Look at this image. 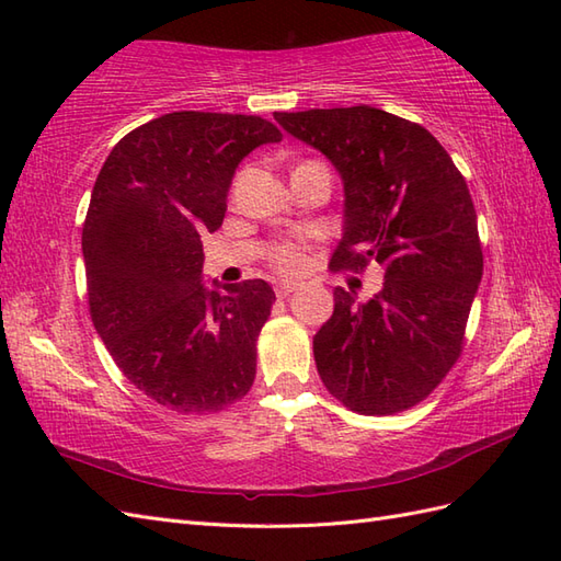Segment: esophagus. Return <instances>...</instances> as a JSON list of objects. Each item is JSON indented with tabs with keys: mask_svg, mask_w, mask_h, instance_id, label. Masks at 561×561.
I'll return each mask as SVG.
<instances>
[{
	"mask_svg": "<svg viewBox=\"0 0 561 561\" xmlns=\"http://www.w3.org/2000/svg\"><path fill=\"white\" fill-rule=\"evenodd\" d=\"M296 289H299V284L296 282H279L277 287H274V291H277V296H282V299H287V296Z\"/></svg>",
	"mask_w": 561,
	"mask_h": 561,
	"instance_id": "1",
	"label": "esophagus"
}]
</instances>
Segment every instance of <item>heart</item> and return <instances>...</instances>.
Here are the masks:
<instances>
[{"label": "heart", "instance_id": "b5f03b06", "mask_svg": "<svg viewBox=\"0 0 561 561\" xmlns=\"http://www.w3.org/2000/svg\"><path fill=\"white\" fill-rule=\"evenodd\" d=\"M272 262H274V265H277L279 270H287V272L299 270V265H301V253H299V250H296V245L284 243V245H277V248L272 250Z\"/></svg>", "mask_w": 561, "mask_h": 561}]
</instances>
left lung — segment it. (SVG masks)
I'll return each instance as SVG.
<instances>
[{
    "label": "left lung",
    "instance_id": "8db88e82",
    "mask_svg": "<svg viewBox=\"0 0 561 561\" xmlns=\"http://www.w3.org/2000/svg\"><path fill=\"white\" fill-rule=\"evenodd\" d=\"M342 178V238L330 267L383 272L359 304L335 287L313 337L318 374L350 410L392 414L432 392L456 364L482 279L478 214L465 178L422 125L354 108L274 113Z\"/></svg>",
    "mask_w": 561,
    "mask_h": 561
}]
</instances>
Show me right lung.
<instances>
[{"label": "right lung", "instance_id": "1", "mask_svg": "<svg viewBox=\"0 0 561 561\" xmlns=\"http://www.w3.org/2000/svg\"><path fill=\"white\" fill-rule=\"evenodd\" d=\"M282 141L255 115L181 111L125 135L105 159L81 233L91 320L145 396L183 414L219 412L255 378L265 279L202 277V236L224 221L233 173Z\"/></svg>", "mask_w": 561, "mask_h": 561}]
</instances>
